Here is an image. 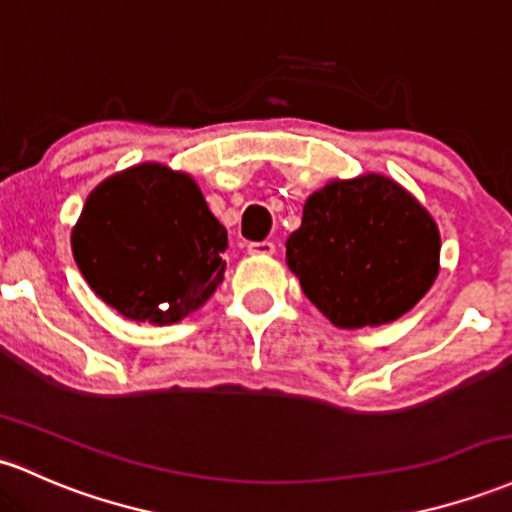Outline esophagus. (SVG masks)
I'll return each mask as SVG.
<instances>
[{"mask_svg":"<svg viewBox=\"0 0 512 512\" xmlns=\"http://www.w3.org/2000/svg\"><path fill=\"white\" fill-rule=\"evenodd\" d=\"M247 252H250V255L269 257V255H274V252H277V245L269 243V240H262V243H250V245H247Z\"/></svg>","mask_w":512,"mask_h":512,"instance_id":"34e87169","label":"esophagus"}]
</instances>
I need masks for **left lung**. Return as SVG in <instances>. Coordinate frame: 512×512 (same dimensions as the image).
<instances>
[{
	"instance_id": "obj_1",
	"label": "left lung",
	"mask_w": 512,
	"mask_h": 512,
	"mask_svg": "<svg viewBox=\"0 0 512 512\" xmlns=\"http://www.w3.org/2000/svg\"><path fill=\"white\" fill-rule=\"evenodd\" d=\"M286 265L330 323L374 328L428 294L440 272V230L384 174L333 179L303 204L301 228L286 240Z\"/></svg>"
}]
</instances>
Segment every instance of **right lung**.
Here are the masks:
<instances>
[{
	"label": "right lung",
	"instance_id": "add662e5",
	"mask_svg": "<svg viewBox=\"0 0 512 512\" xmlns=\"http://www.w3.org/2000/svg\"><path fill=\"white\" fill-rule=\"evenodd\" d=\"M226 247L199 184L157 162L106 177L72 228L82 277L136 323L170 325L204 306L223 282Z\"/></svg>",
	"mask_w": 512,
	"mask_h": 512
}]
</instances>
